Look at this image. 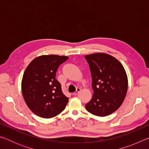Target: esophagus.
<instances>
[{"label": "esophagus", "mask_w": 149, "mask_h": 149, "mask_svg": "<svg viewBox=\"0 0 149 149\" xmlns=\"http://www.w3.org/2000/svg\"><path fill=\"white\" fill-rule=\"evenodd\" d=\"M80 90H81V89L80 88H79V87H77V89H76V91H75L74 93V95H76L78 93H79V91H80Z\"/></svg>", "instance_id": "1"}]
</instances>
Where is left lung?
<instances>
[{"instance_id": "left-lung-1", "label": "left lung", "mask_w": 149, "mask_h": 149, "mask_svg": "<svg viewBox=\"0 0 149 149\" xmlns=\"http://www.w3.org/2000/svg\"><path fill=\"white\" fill-rule=\"evenodd\" d=\"M85 58L89 65L94 92L85 108L97 116H107L123 102L127 91V74L122 64L109 54L95 53Z\"/></svg>"}]
</instances>
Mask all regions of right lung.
Listing matches in <instances>:
<instances>
[{
	"instance_id": "right-lung-1",
	"label": "right lung",
	"mask_w": 149,
	"mask_h": 149,
	"mask_svg": "<svg viewBox=\"0 0 149 149\" xmlns=\"http://www.w3.org/2000/svg\"><path fill=\"white\" fill-rule=\"evenodd\" d=\"M68 56L42 55L30 62L22 81V91L26 104L35 114L43 118L56 116L65 109L69 98L56 79L58 67Z\"/></svg>"
}]
</instances>
